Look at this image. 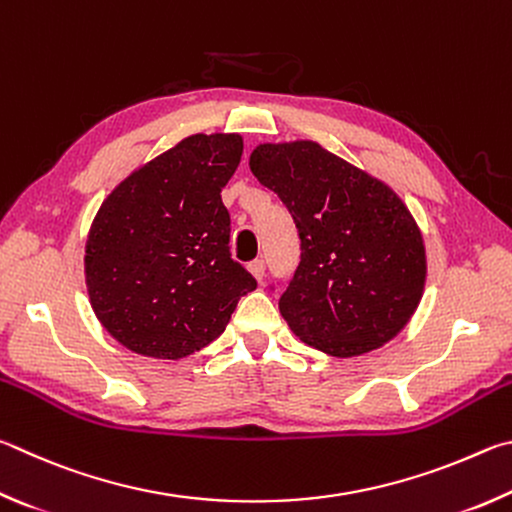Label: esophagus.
<instances>
[{
  "label": "esophagus",
  "instance_id": "esophagus-1",
  "mask_svg": "<svg viewBox=\"0 0 512 512\" xmlns=\"http://www.w3.org/2000/svg\"><path fill=\"white\" fill-rule=\"evenodd\" d=\"M249 272H251V276H254L258 283H261L263 276H265V263L263 261H251L249 263Z\"/></svg>",
  "mask_w": 512,
  "mask_h": 512
}]
</instances>
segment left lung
Here are the masks:
<instances>
[{
    "label": "left lung",
    "instance_id": "left-lung-1",
    "mask_svg": "<svg viewBox=\"0 0 512 512\" xmlns=\"http://www.w3.org/2000/svg\"><path fill=\"white\" fill-rule=\"evenodd\" d=\"M249 168L288 206L301 263L279 310L292 333L333 357L391 342L425 290V242L391 186L317 141L261 143Z\"/></svg>",
    "mask_w": 512,
    "mask_h": 512
}]
</instances>
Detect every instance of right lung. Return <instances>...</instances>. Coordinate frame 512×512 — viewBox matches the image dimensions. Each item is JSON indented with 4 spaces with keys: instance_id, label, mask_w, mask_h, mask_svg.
<instances>
[{
    "instance_id": "obj_1",
    "label": "right lung",
    "mask_w": 512,
    "mask_h": 512,
    "mask_svg": "<svg viewBox=\"0 0 512 512\" xmlns=\"http://www.w3.org/2000/svg\"><path fill=\"white\" fill-rule=\"evenodd\" d=\"M240 134H191L105 197L87 233L85 283L96 319L132 353L179 360L220 337L256 279L229 254L220 191Z\"/></svg>"
}]
</instances>
